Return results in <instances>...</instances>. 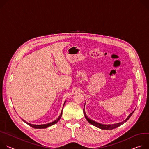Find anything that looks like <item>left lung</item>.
<instances>
[{
	"instance_id": "8db88e82",
	"label": "left lung",
	"mask_w": 149,
	"mask_h": 149,
	"mask_svg": "<svg viewBox=\"0 0 149 149\" xmlns=\"http://www.w3.org/2000/svg\"><path fill=\"white\" fill-rule=\"evenodd\" d=\"M134 112V111L133 112H132L128 115V117H127L124 121H123V122L118 123H117V124L107 125V124H100V123H97V122H96V121H93V120H91V119H89V118L87 117V115H86V113H85V107H84V113L85 117L86 119L87 120V121H88L90 124H91L92 125H94V126H95V127H97V128H99L102 129V130H112V129H113V128H117V127L120 126L121 125H122V124H123L124 123H125V122L131 117L132 114Z\"/></svg>"
}]
</instances>
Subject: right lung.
Wrapping results in <instances>:
<instances>
[{
  "label": "right lung",
  "instance_id": "obj_1",
  "mask_svg": "<svg viewBox=\"0 0 149 149\" xmlns=\"http://www.w3.org/2000/svg\"><path fill=\"white\" fill-rule=\"evenodd\" d=\"M65 103V101L64 103V105ZM64 105H63V107H64ZM63 109H62L61 112V113H60V116L58 117V118H57V120H55L54 121H53V122H52V123H48V124H41V125H36V124H32L28 123H27L26 121L24 120L23 119H22V121H24L25 123H26V124H28L29 126L32 127V128H47V127H49V126H52V125H53L56 124V123L60 120V119L61 117V115H62V111H63Z\"/></svg>",
  "mask_w": 149,
  "mask_h": 149
}]
</instances>
